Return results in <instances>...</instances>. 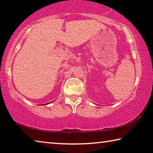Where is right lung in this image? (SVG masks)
Instances as JSON below:
<instances>
[{
  "label": "right lung",
  "mask_w": 153,
  "mask_h": 153,
  "mask_svg": "<svg viewBox=\"0 0 153 153\" xmlns=\"http://www.w3.org/2000/svg\"><path fill=\"white\" fill-rule=\"evenodd\" d=\"M50 103V102H49V103H47V104H49Z\"/></svg>",
  "instance_id": "1"
}]
</instances>
